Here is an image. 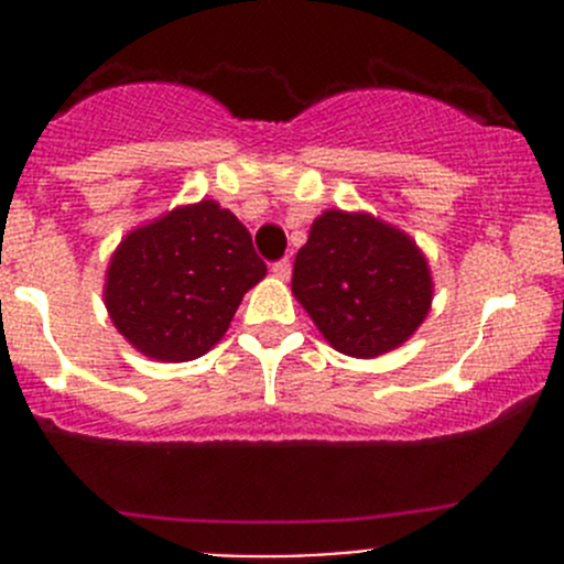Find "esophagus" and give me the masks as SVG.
<instances>
[{
	"mask_svg": "<svg viewBox=\"0 0 564 564\" xmlns=\"http://www.w3.org/2000/svg\"><path fill=\"white\" fill-rule=\"evenodd\" d=\"M272 272H275L281 281H289V275H292V261L289 259H278L275 264H272Z\"/></svg>",
	"mask_w": 564,
	"mask_h": 564,
	"instance_id": "1",
	"label": "esophagus"
}]
</instances>
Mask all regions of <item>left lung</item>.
<instances>
[{
	"mask_svg": "<svg viewBox=\"0 0 564 564\" xmlns=\"http://www.w3.org/2000/svg\"><path fill=\"white\" fill-rule=\"evenodd\" d=\"M292 292L335 351H392L429 316L434 283L409 235L368 213L327 209L294 259Z\"/></svg>",
	"mask_w": 564,
	"mask_h": 564,
	"instance_id": "1",
	"label": "left lung"
}]
</instances>
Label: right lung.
I'll list each match as a JSON object with an SVG mask.
<instances>
[{"label":"right lung","instance_id":"1","mask_svg":"<svg viewBox=\"0 0 564 564\" xmlns=\"http://www.w3.org/2000/svg\"><path fill=\"white\" fill-rule=\"evenodd\" d=\"M267 275L250 231L213 198L133 229L106 272V308L133 349L161 362L207 355Z\"/></svg>","mask_w":564,"mask_h":564}]
</instances>
